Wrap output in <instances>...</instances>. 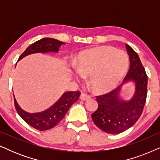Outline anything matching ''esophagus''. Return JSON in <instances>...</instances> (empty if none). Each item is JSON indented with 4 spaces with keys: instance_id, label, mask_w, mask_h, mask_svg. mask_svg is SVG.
Masks as SVG:
<instances>
[{
    "instance_id": "1",
    "label": "esophagus",
    "mask_w": 160,
    "mask_h": 160,
    "mask_svg": "<svg viewBox=\"0 0 160 160\" xmlns=\"http://www.w3.org/2000/svg\"><path fill=\"white\" fill-rule=\"evenodd\" d=\"M90 98H91L90 96L87 95V94H85V93H82L80 95L81 100H89Z\"/></svg>"
}]
</instances>
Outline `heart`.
Instances as JSON below:
<instances>
[{
    "mask_svg": "<svg viewBox=\"0 0 160 160\" xmlns=\"http://www.w3.org/2000/svg\"><path fill=\"white\" fill-rule=\"evenodd\" d=\"M129 58L122 50L103 46L83 51L76 61V76H89L94 91L106 92L117 86L128 71Z\"/></svg>",
    "mask_w": 160,
    "mask_h": 160,
    "instance_id": "obj_1",
    "label": "heart"
}]
</instances>
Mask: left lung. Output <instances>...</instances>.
Instances as JSON below:
<instances>
[{
    "instance_id": "obj_1",
    "label": "left lung",
    "mask_w": 160,
    "mask_h": 160,
    "mask_svg": "<svg viewBox=\"0 0 160 160\" xmlns=\"http://www.w3.org/2000/svg\"><path fill=\"white\" fill-rule=\"evenodd\" d=\"M130 58V68L119 87L110 92L96 96L98 108L92 114L94 123L98 128L109 134H118L134 125L143 112L147 95L148 77L138 55L126 44ZM129 80L136 84L133 98L125 102L120 98L118 93L121 85Z\"/></svg>"
}]
</instances>
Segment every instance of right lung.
I'll list each match as a JSON object with an SVG mask.
<instances>
[{
	"label": "right lung",
	"mask_w": 160,
	"mask_h": 160,
	"mask_svg": "<svg viewBox=\"0 0 160 160\" xmlns=\"http://www.w3.org/2000/svg\"><path fill=\"white\" fill-rule=\"evenodd\" d=\"M63 43H64L62 41L54 38H42L29 46L25 49V51L19 56L18 60H20L24 57L30 54L38 53V52L46 53L49 52H58L59 47ZM80 95L81 92L79 91L65 92L59 100H58V102H56L49 109L36 113H30L22 109L17 103L14 95V106L17 113L26 123L30 124L36 130L44 131L53 128L64 118L70 107L77 101Z\"/></svg>",
	"instance_id": "1"
}]
</instances>
